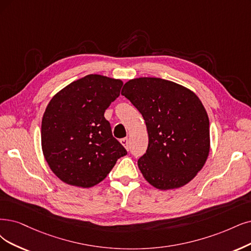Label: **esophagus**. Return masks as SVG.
Here are the masks:
<instances>
[{"label": "esophagus", "mask_w": 251, "mask_h": 251, "mask_svg": "<svg viewBox=\"0 0 251 251\" xmlns=\"http://www.w3.org/2000/svg\"><path fill=\"white\" fill-rule=\"evenodd\" d=\"M120 143L122 144L123 146H124V148L125 149H128V145H129V141H128V138L127 137H124V138H122V140L120 141Z\"/></svg>", "instance_id": "34e87169"}]
</instances>
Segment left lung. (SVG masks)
Instances as JSON below:
<instances>
[{"label":"left lung","instance_id":"obj_1","mask_svg":"<svg viewBox=\"0 0 251 251\" xmlns=\"http://www.w3.org/2000/svg\"><path fill=\"white\" fill-rule=\"evenodd\" d=\"M121 94L140 110L149 145L137 161L146 181L160 190L188 184L210 152L208 114L196 93L158 77L128 80Z\"/></svg>","mask_w":251,"mask_h":251}]
</instances>
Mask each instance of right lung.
Wrapping results in <instances>:
<instances>
[{
	"label": "right lung",
	"mask_w": 251,
	"mask_h": 251,
	"mask_svg": "<svg viewBox=\"0 0 251 251\" xmlns=\"http://www.w3.org/2000/svg\"><path fill=\"white\" fill-rule=\"evenodd\" d=\"M122 86L121 79L89 74L60 90L49 102L41 122V148L45 161L62 182L82 188L95 186L127 154L104 118Z\"/></svg>",
	"instance_id": "add662e5"
}]
</instances>
